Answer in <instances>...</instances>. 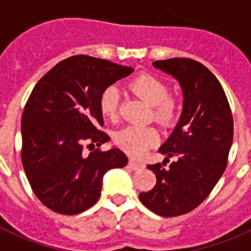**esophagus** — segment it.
<instances>
[{
  "label": "esophagus",
  "instance_id": "esophagus-1",
  "mask_svg": "<svg viewBox=\"0 0 251 251\" xmlns=\"http://www.w3.org/2000/svg\"><path fill=\"white\" fill-rule=\"evenodd\" d=\"M128 166H129V168H132L133 171H138L141 170V168H143V163H141V162H137L134 161V159H129V162H128Z\"/></svg>",
  "mask_w": 251,
  "mask_h": 251
}]
</instances>
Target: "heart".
<instances>
[{
    "label": "heart",
    "mask_w": 251,
    "mask_h": 251,
    "mask_svg": "<svg viewBox=\"0 0 251 251\" xmlns=\"http://www.w3.org/2000/svg\"><path fill=\"white\" fill-rule=\"evenodd\" d=\"M130 89L153 105V117L159 123L168 126L176 119L178 103L174 97L168 95V85L159 77L151 74H141L129 84ZM119 90L117 86L109 85L100 93L99 108L104 117L114 118L118 112ZM158 141V133L152 127L129 126L119 130L115 142L121 148L132 156H141Z\"/></svg>",
    "instance_id": "b5f03b06"
}]
</instances>
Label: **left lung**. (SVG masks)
<instances>
[{
  "instance_id": "left-lung-1",
  "label": "left lung",
  "mask_w": 251,
  "mask_h": 251,
  "mask_svg": "<svg viewBox=\"0 0 251 251\" xmlns=\"http://www.w3.org/2000/svg\"><path fill=\"white\" fill-rule=\"evenodd\" d=\"M153 66L181 85L183 108L179 121L159 152L165 161L148 165L156 186L139 200L159 216L187 214L210 195L227 165L234 136L231 109L223 86L205 65L192 59L158 60ZM175 157L168 168L169 158Z\"/></svg>"
}]
</instances>
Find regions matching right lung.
I'll use <instances>...</instances> for the list:
<instances>
[{"label": "right lung", "instance_id": "right-lung-1", "mask_svg": "<svg viewBox=\"0 0 251 251\" xmlns=\"http://www.w3.org/2000/svg\"><path fill=\"white\" fill-rule=\"evenodd\" d=\"M133 73L98 57L76 55L60 61L35 85L22 113L21 161L32 191L52 211L76 215L100 196L106 171L127 165L118 148L89 154L109 141L99 97L106 86Z\"/></svg>", "mask_w": 251, "mask_h": 251}]
</instances>
